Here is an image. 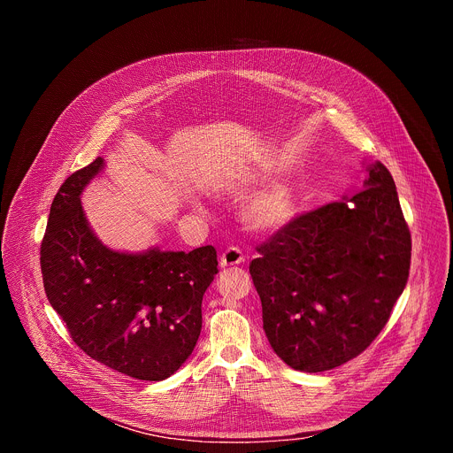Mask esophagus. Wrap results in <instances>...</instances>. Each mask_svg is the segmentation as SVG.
Here are the masks:
<instances>
[{"mask_svg": "<svg viewBox=\"0 0 453 453\" xmlns=\"http://www.w3.org/2000/svg\"><path fill=\"white\" fill-rule=\"evenodd\" d=\"M243 260H245V257H243V254H242V250L238 247H229L220 256V267L222 269L236 267V265L243 264Z\"/></svg>", "mask_w": 453, "mask_h": 453, "instance_id": "esophagus-1", "label": "esophagus"}]
</instances>
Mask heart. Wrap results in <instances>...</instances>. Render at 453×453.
I'll list each match as a JSON object with an SVG mask.
<instances>
[{
  "instance_id": "1",
  "label": "heart",
  "mask_w": 453,
  "mask_h": 453,
  "mask_svg": "<svg viewBox=\"0 0 453 453\" xmlns=\"http://www.w3.org/2000/svg\"><path fill=\"white\" fill-rule=\"evenodd\" d=\"M197 211L204 213L201 204ZM297 215V196L287 182H273L254 196L242 208L243 226L256 234H276L283 231Z\"/></svg>"
}]
</instances>
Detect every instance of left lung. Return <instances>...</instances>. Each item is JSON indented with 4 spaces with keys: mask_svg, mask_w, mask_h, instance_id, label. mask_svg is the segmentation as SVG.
<instances>
[{
    "mask_svg": "<svg viewBox=\"0 0 453 453\" xmlns=\"http://www.w3.org/2000/svg\"><path fill=\"white\" fill-rule=\"evenodd\" d=\"M365 170L364 189L294 219L249 265L271 348L296 371L360 355L407 285L412 243L396 184L380 161Z\"/></svg>",
    "mask_w": 453,
    "mask_h": 453,
    "instance_id": "left-lung-1",
    "label": "left lung"
}]
</instances>
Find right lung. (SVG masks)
Returning <instances> with one entry per match:
<instances>
[{"mask_svg":"<svg viewBox=\"0 0 453 453\" xmlns=\"http://www.w3.org/2000/svg\"><path fill=\"white\" fill-rule=\"evenodd\" d=\"M104 166L96 157L57 191L41 243L44 292L86 355L131 378L161 381L199 341L217 250L121 252L104 245L81 203Z\"/></svg>","mask_w":453,"mask_h":453,"instance_id":"right-lung-1","label":"right lung"}]
</instances>
